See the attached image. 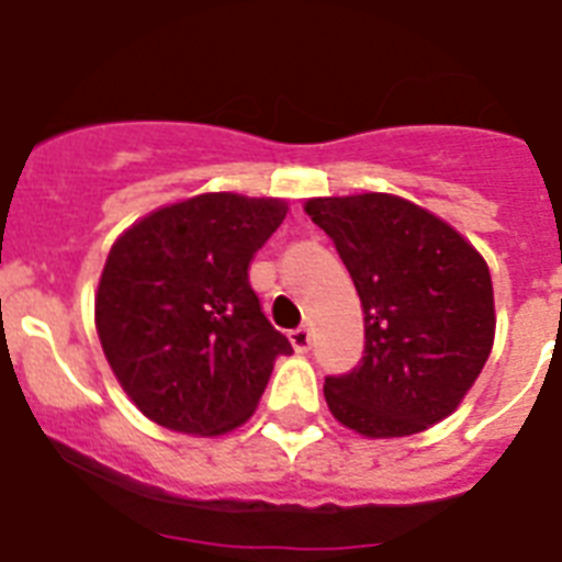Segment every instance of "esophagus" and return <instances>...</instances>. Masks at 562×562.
<instances>
[{"label":"esophagus","mask_w":562,"mask_h":562,"mask_svg":"<svg viewBox=\"0 0 562 562\" xmlns=\"http://www.w3.org/2000/svg\"><path fill=\"white\" fill-rule=\"evenodd\" d=\"M289 338H291V347H294L297 352H308V347H312V333H308L306 326H297V329H291Z\"/></svg>","instance_id":"34e87169"}]
</instances>
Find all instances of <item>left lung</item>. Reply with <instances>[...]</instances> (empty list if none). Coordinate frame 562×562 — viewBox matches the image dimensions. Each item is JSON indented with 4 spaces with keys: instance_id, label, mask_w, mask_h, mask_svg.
<instances>
[{
    "instance_id": "8db88e82",
    "label": "left lung",
    "mask_w": 562,
    "mask_h": 562,
    "mask_svg": "<svg viewBox=\"0 0 562 562\" xmlns=\"http://www.w3.org/2000/svg\"><path fill=\"white\" fill-rule=\"evenodd\" d=\"M335 241L364 312V356L326 375L335 419L405 437L449 417L487 364L496 312L487 262L449 224L393 194L306 203Z\"/></svg>"
}]
</instances>
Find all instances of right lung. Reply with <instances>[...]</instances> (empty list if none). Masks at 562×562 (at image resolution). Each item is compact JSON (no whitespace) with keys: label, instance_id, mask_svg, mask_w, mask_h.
<instances>
[{"label":"right lung","instance_id":"1","mask_svg":"<svg viewBox=\"0 0 562 562\" xmlns=\"http://www.w3.org/2000/svg\"><path fill=\"white\" fill-rule=\"evenodd\" d=\"M285 212L277 198L198 194L151 212L110 247L95 326L145 417L224 435L254 414L291 341L265 317L247 271Z\"/></svg>","mask_w":562,"mask_h":562}]
</instances>
